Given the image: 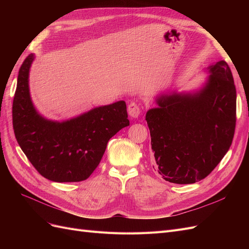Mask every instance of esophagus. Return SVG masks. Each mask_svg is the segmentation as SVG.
Masks as SVG:
<instances>
[{"label":"esophagus","mask_w":249,"mask_h":249,"mask_svg":"<svg viewBox=\"0 0 249 249\" xmlns=\"http://www.w3.org/2000/svg\"><path fill=\"white\" fill-rule=\"evenodd\" d=\"M127 112H129V114L131 117H134V118H137L140 113H141V108L139 106V104L135 103V102H132L129 106H127Z\"/></svg>","instance_id":"esophagus-1"}]
</instances>
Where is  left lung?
Returning a JSON list of instances; mask_svg holds the SVG:
<instances>
[{
	"label": "left lung",
	"instance_id": "8db88e82",
	"mask_svg": "<svg viewBox=\"0 0 249 249\" xmlns=\"http://www.w3.org/2000/svg\"><path fill=\"white\" fill-rule=\"evenodd\" d=\"M199 91L162 94L146 112L156 168L165 180L193 184L228 153L236 127V87L230 66L218 61Z\"/></svg>",
	"mask_w": 249,
	"mask_h": 249
}]
</instances>
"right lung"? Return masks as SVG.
I'll return each mask as SVG.
<instances>
[{"mask_svg":"<svg viewBox=\"0 0 249 249\" xmlns=\"http://www.w3.org/2000/svg\"><path fill=\"white\" fill-rule=\"evenodd\" d=\"M34 55L22 62L12 105L16 138L28 160L53 182H81L100 164L111 137L130 124L125 102L97 107L76 118L52 122L35 110L29 91Z\"/></svg>","mask_w":249,"mask_h":249,"instance_id":"1","label":"right lung"}]
</instances>
